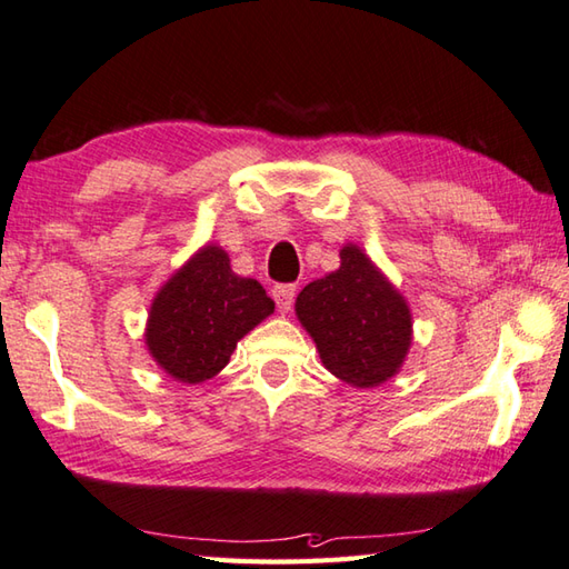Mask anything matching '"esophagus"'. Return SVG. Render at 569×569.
Masks as SVG:
<instances>
[{"mask_svg": "<svg viewBox=\"0 0 569 569\" xmlns=\"http://www.w3.org/2000/svg\"><path fill=\"white\" fill-rule=\"evenodd\" d=\"M295 297H297V287L295 284H274L272 287V299L277 309H280L282 315H287L289 309L295 305Z\"/></svg>", "mask_w": 569, "mask_h": 569, "instance_id": "1", "label": "esophagus"}]
</instances>
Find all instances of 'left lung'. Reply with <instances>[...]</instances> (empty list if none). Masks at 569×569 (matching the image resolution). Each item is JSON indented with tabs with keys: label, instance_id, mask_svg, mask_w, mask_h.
I'll list each match as a JSON object with an SVG mask.
<instances>
[{
	"label": "left lung",
	"instance_id": "1",
	"mask_svg": "<svg viewBox=\"0 0 569 569\" xmlns=\"http://www.w3.org/2000/svg\"><path fill=\"white\" fill-rule=\"evenodd\" d=\"M339 257L337 272L299 292L297 317L325 367L341 381L369 389L399 371L411 345V315L357 244H347Z\"/></svg>",
	"mask_w": 569,
	"mask_h": 569
}]
</instances>
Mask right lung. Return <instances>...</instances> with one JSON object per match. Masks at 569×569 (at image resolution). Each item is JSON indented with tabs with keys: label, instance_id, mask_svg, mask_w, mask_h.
Here are the masks:
<instances>
[{
	"label": "right lung",
	"instance_id": "1",
	"mask_svg": "<svg viewBox=\"0 0 569 569\" xmlns=\"http://www.w3.org/2000/svg\"><path fill=\"white\" fill-rule=\"evenodd\" d=\"M272 309L262 284L234 274L228 254L208 244L153 299L146 345L170 377L200 383Z\"/></svg>",
	"mask_w": 569,
	"mask_h": 569
}]
</instances>
